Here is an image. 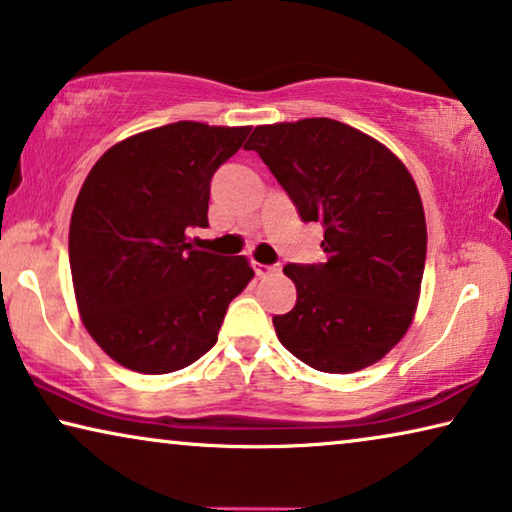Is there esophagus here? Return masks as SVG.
<instances>
[{"instance_id":"1","label":"esophagus","mask_w":512,"mask_h":512,"mask_svg":"<svg viewBox=\"0 0 512 512\" xmlns=\"http://www.w3.org/2000/svg\"><path fill=\"white\" fill-rule=\"evenodd\" d=\"M255 273H257L259 278L278 276V273H280V264H255Z\"/></svg>"}]
</instances>
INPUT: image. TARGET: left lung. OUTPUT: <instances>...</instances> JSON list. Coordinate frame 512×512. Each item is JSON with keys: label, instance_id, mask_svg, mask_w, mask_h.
<instances>
[{"label": "left lung", "instance_id": "8db88e82", "mask_svg": "<svg viewBox=\"0 0 512 512\" xmlns=\"http://www.w3.org/2000/svg\"><path fill=\"white\" fill-rule=\"evenodd\" d=\"M253 149L303 223H322V264H287L296 305L273 317L278 340L319 372L384 358L414 319L427 230L418 188L375 137L326 117L257 126Z\"/></svg>", "mask_w": 512, "mask_h": 512}]
</instances>
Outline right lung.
Returning <instances> with one entry per match:
<instances>
[{
	"mask_svg": "<svg viewBox=\"0 0 512 512\" xmlns=\"http://www.w3.org/2000/svg\"><path fill=\"white\" fill-rule=\"evenodd\" d=\"M250 126L177 121L121 140L82 183L68 259L82 324L112 361L144 375L195 363L255 271L246 257L195 250L209 227L211 177Z\"/></svg>",
	"mask_w": 512,
	"mask_h": 512,
	"instance_id": "add662e5",
	"label": "right lung"
}]
</instances>
